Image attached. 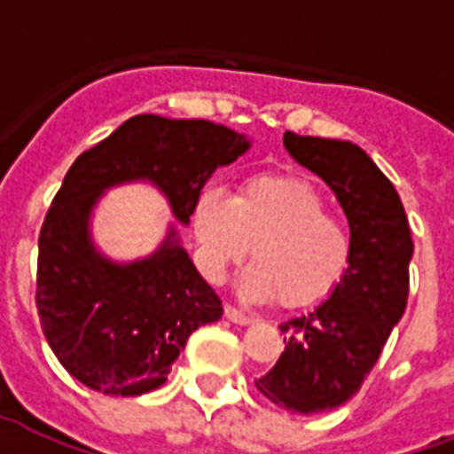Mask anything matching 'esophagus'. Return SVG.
<instances>
[{
  "mask_svg": "<svg viewBox=\"0 0 454 454\" xmlns=\"http://www.w3.org/2000/svg\"><path fill=\"white\" fill-rule=\"evenodd\" d=\"M224 317L230 319V322H234V325H253L251 315H246V312H241L239 308H234V305H224Z\"/></svg>",
  "mask_w": 454,
  "mask_h": 454,
  "instance_id": "esophagus-1",
  "label": "esophagus"
}]
</instances>
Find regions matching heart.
<instances>
[{
  "label": "heart",
  "mask_w": 454,
  "mask_h": 454,
  "mask_svg": "<svg viewBox=\"0 0 454 454\" xmlns=\"http://www.w3.org/2000/svg\"><path fill=\"white\" fill-rule=\"evenodd\" d=\"M310 182L260 175L234 199L206 189L194 208V234L203 272L223 279L251 251L255 262L239 279L244 296L286 308L317 303L340 282L350 258V237Z\"/></svg>",
  "instance_id": "b5f03b06"
}]
</instances>
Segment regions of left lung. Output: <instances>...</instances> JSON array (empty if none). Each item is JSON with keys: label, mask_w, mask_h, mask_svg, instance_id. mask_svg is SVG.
<instances>
[{"label": "left lung", "mask_w": 454, "mask_h": 454, "mask_svg": "<svg viewBox=\"0 0 454 454\" xmlns=\"http://www.w3.org/2000/svg\"><path fill=\"white\" fill-rule=\"evenodd\" d=\"M284 146L339 199L350 258L332 296L279 325L286 348L255 386L277 407L317 414L353 398L377 364L405 312L414 244L398 192L357 144L284 132Z\"/></svg>", "instance_id": "obj_1"}]
</instances>
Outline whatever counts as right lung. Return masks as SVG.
Returning <instances> with one entry per match:
<instances>
[{
	"label": "right lung",
	"instance_id": "1",
	"mask_svg": "<svg viewBox=\"0 0 454 454\" xmlns=\"http://www.w3.org/2000/svg\"><path fill=\"white\" fill-rule=\"evenodd\" d=\"M251 149V139L208 121L135 115L84 151L66 172L40 231L37 312L68 374L104 395L163 386L172 362L223 303L199 275L170 224L142 260L115 262L94 246L92 213L104 192L149 182L189 224L210 175Z\"/></svg>",
	"mask_w": 454,
	"mask_h": 454
}]
</instances>
